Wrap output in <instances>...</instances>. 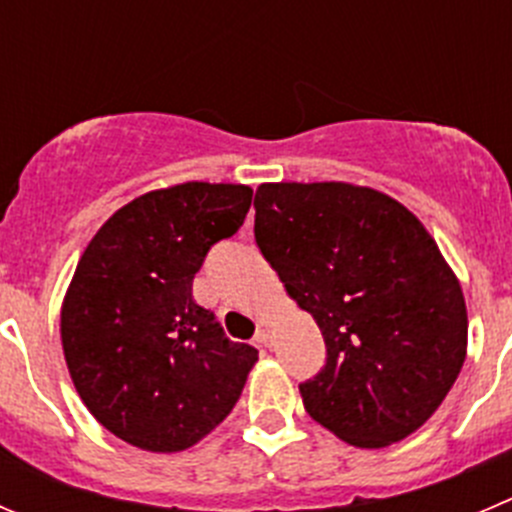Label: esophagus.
<instances>
[{
	"instance_id": "obj_1",
	"label": "esophagus",
	"mask_w": 512,
	"mask_h": 512,
	"mask_svg": "<svg viewBox=\"0 0 512 512\" xmlns=\"http://www.w3.org/2000/svg\"><path fill=\"white\" fill-rule=\"evenodd\" d=\"M256 342L261 347H271V321H259V326H256Z\"/></svg>"
}]
</instances>
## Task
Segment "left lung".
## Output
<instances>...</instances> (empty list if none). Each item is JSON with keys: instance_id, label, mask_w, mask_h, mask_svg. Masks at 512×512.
<instances>
[{"instance_id": "left-lung-1", "label": "left lung", "mask_w": 512, "mask_h": 512, "mask_svg": "<svg viewBox=\"0 0 512 512\" xmlns=\"http://www.w3.org/2000/svg\"><path fill=\"white\" fill-rule=\"evenodd\" d=\"M253 236L309 311L326 362L299 384L311 420L354 447L425 425L460 374V281L402 203L349 183H264Z\"/></svg>"}]
</instances>
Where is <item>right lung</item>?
Returning <instances> with one entry per match:
<instances>
[{"instance_id":"right-lung-1","label":"right lung","mask_w":512,"mask_h":512,"mask_svg":"<svg viewBox=\"0 0 512 512\" xmlns=\"http://www.w3.org/2000/svg\"><path fill=\"white\" fill-rule=\"evenodd\" d=\"M253 191L183 183L107 218L62 304V349L75 389L105 430L178 452L226 420L259 359L193 301L208 251L243 226Z\"/></svg>"}]
</instances>
